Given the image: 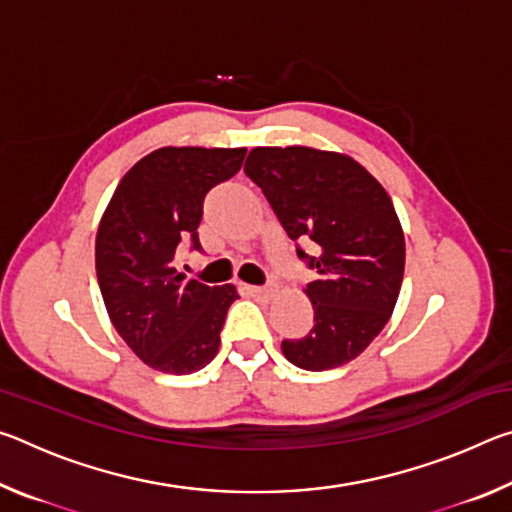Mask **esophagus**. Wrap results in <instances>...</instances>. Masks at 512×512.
Masks as SVG:
<instances>
[{
    "mask_svg": "<svg viewBox=\"0 0 512 512\" xmlns=\"http://www.w3.org/2000/svg\"><path fill=\"white\" fill-rule=\"evenodd\" d=\"M246 291H248L253 298H262V300L273 296V287H253V284H248Z\"/></svg>",
    "mask_w": 512,
    "mask_h": 512,
    "instance_id": "obj_1",
    "label": "esophagus"
}]
</instances>
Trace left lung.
Returning a JSON list of instances; mask_svg holds the SVG:
<instances>
[{
  "mask_svg": "<svg viewBox=\"0 0 512 512\" xmlns=\"http://www.w3.org/2000/svg\"><path fill=\"white\" fill-rule=\"evenodd\" d=\"M244 171L316 271L307 284L314 327L284 339V357L314 372L339 368L368 348L400 296L404 235L391 196L359 162L309 146H259Z\"/></svg>",
  "mask_w": 512,
  "mask_h": 512,
  "instance_id": "8db88e82",
  "label": "left lung"
}]
</instances>
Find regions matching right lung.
<instances>
[{
  "label": "right lung",
  "mask_w": 512,
  "mask_h": 512,
  "mask_svg": "<svg viewBox=\"0 0 512 512\" xmlns=\"http://www.w3.org/2000/svg\"><path fill=\"white\" fill-rule=\"evenodd\" d=\"M246 149L164 146L121 178L97 232V277L112 325L146 366L189 375L219 350L232 284L207 287L176 271L180 244L203 253L207 192L241 169Z\"/></svg>",
  "instance_id": "add662e5"
}]
</instances>
